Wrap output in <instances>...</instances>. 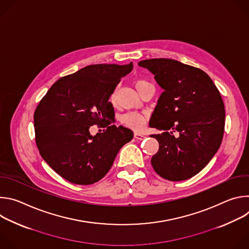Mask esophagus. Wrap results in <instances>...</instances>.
Returning a JSON list of instances; mask_svg holds the SVG:
<instances>
[{"label": "esophagus", "mask_w": 249, "mask_h": 249, "mask_svg": "<svg viewBox=\"0 0 249 249\" xmlns=\"http://www.w3.org/2000/svg\"><path fill=\"white\" fill-rule=\"evenodd\" d=\"M134 138L137 139V140H139V141H142V140H144V139L146 138V136H145L144 134H141V133L135 132V133H134Z\"/></svg>", "instance_id": "esophagus-1"}]
</instances>
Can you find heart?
I'll use <instances>...</instances> for the list:
<instances>
[{
  "instance_id": "heart-1",
  "label": "heart",
  "mask_w": 249,
  "mask_h": 249,
  "mask_svg": "<svg viewBox=\"0 0 249 249\" xmlns=\"http://www.w3.org/2000/svg\"><path fill=\"white\" fill-rule=\"evenodd\" d=\"M148 86H151V84L146 80L139 79V80L135 81V87H136V89H138L139 92ZM110 99H111V101H114L115 92H113L111 94ZM146 121H147V116L146 115L140 114V113H137V112H128V113L122 115V117H121V123L125 127L131 128V129L136 130V131L143 130V128L145 127Z\"/></svg>"
}]
</instances>
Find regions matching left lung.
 I'll return each mask as SVG.
<instances>
[{
	"instance_id": "left-lung-1",
	"label": "left lung",
	"mask_w": 249,
	"mask_h": 249,
	"mask_svg": "<svg viewBox=\"0 0 249 249\" xmlns=\"http://www.w3.org/2000/svg\"><path fill=\"white\" fill-rule=\"evenodd\" d=\"M163 89L150 126L159 152L151 162L162 178L181 181L200 172L219 150L225 130L221 93L204 71L172 59L140 61ZM177 134L174 135V133Z\"/></svg>"
}]
</instances>
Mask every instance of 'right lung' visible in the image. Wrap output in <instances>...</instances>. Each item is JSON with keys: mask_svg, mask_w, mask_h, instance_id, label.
Wrapping results in <instances>:
<instances>
[{"mask_svg": "<svg viewBox=\"0 0 249 249\" xmlns=\"http://www.w3.org/2000/svg\"><path fill=\"white\" fill-rule=\"evenodd\" d=\"M133 69L128 65H89L59 79L34 112L35 141L49 166L66 180L89 185L109 171L119 150L133 132L112 125L109 101L121 79ZM106 127L92 136L90 125Z\"/></svg>", "mask_w": 249, "mask_h": 249, "instance_id": "add662e5", "label": "right lung"}]
</instances>
